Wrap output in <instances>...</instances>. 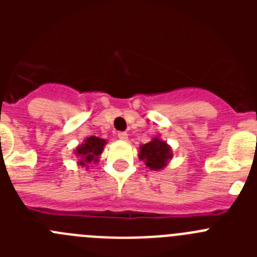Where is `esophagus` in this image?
<instances>
[{
	"mask_svg": "<svg viewBox=\"0 0 257 257\" xmlns=\"http://www.w3.org/2000/svg\"><path fill=\"white\" fill-rule=\"evenodd\" d=\"M117 135H118V139L123 140V142H126V140L128 139V134L127 133H118Z\"/></svg>",
	"mask_w": 257,
	"mask_h": 257,
	"instance_id": "34e87169",
	"label": "esophagus"
}]
</instances>
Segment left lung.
<instances>
[{
    "label": "left lung",
    "mask_w": 257,
    "mask_h": 257,
    "mask_svg": "<svg viewBox=\"0 0 257 257\" xmlns=\"http://www.w3.org/2000/svg\"><path fill=\"white\" fill-rule=\"evenodd\" d=\"M139 158L144 161L145 166L149 167V170L158 171L165 169L172 158V149L167 143L156 136L147 144L140 145Z\"/></svg>",
    "instance_id": "obj_1"
}]
</instances>
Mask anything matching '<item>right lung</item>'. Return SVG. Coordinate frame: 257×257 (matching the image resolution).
<instances>
[{
    "label": "right lung",
    "mask_w": 257,
    "mask_h": 257,
    "mask_svg": "<svg viewBox=\"0 0 257 257\" xmlns=\"http://www.w3.org/2000/svg\"><path fill=\"white\" fill-rule=\"evenodd\" d=\"M106 144L105 139L90 136L83 140L82 144H79L74 149V154L78 157V165L82 167H87L90 163H96L99 161V156L103 153L104 147Z\"/></svg>",
    "instance_id": "right-lung-1"
}]
</instances>
